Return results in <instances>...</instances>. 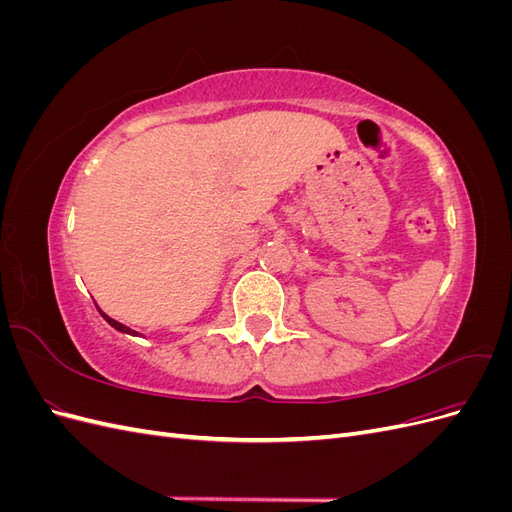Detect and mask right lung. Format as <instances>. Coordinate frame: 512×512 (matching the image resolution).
Masks as SVG:
<instances>
[{
	"instance_id": "right-lung-1",
	"label": "right lung",
	"mask_w": 512,
	"mask_h": 512,
	"mask_svg": "<svg viewBox=\"0 0 512 512\" xmlns=\"http://www.w3.org/2000/svg\"><path fill=\"white\" fill-rule=\"evenodd\" d=\"M98 312H100V314H102V318H104V320H106V322H108V324H111V327H113V329H117V331H119V333H126V335H134V337H136V335H138V333H136V331H134V329H130V327H126V324H121V322H117V320H113V318H111V316H106V314H104V312H102V309H100V307H98Z\"/></svg>"
}]
</instances>
